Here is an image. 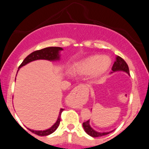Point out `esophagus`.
I'll list each match as a JSON object with an SVG mask.
<instances>
[{
  "label": "esophagus",
  "mask_w": 149,
  "mask_h": 149,
  "mask_svg": "<svg viewBox=\"0 0 149 149\" xmlns=\"http://www.w3.org/2000/svg\"><path fill=\"white\" fill-rule=\"evenodd\" d=\"M82 87H83L82 85H81V86H77L74 89H73L72 91L71 92V93L69 94V97H68L69 100V99H71V97H73V96L79 97H80L79 96V92H80L79 90H80V88H82ZM78 102V101H77V102H75V103H76V102Z\"/></svg>",
  "instance_id": "esophagus-1"
}]
</instances>
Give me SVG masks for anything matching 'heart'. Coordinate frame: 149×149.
<instances>
[{
	"mask_svg": "<svg viewBox=\"0 0 149 149\" xmlns=\"http://www.w3.org/2000/svg\"><path fill=\"white\" fill-rule=\"evenodd\" d=\"M110 64L111 60L106 56H92L77 64L76 71L85 74L92 72L95 76H99L107 71Z\"/></svg>",
	"mask_w": 149,
	"mask_h": 149,
	"instance_id": "heart-1",
	"label": "heart"
}]
</instances>
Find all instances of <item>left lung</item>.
<instances>
[{
	"instance_id": "8db88e82",
	"label": "left lung",
	"mask_w": 149,
	"mask_h": 149,
	"mask_svg": "<svg viewBox=\"0 0 149 149\" xmlns=\"http://www.w3.org/2000/svg\"><path fill=\"white\" fill-rule=\"evenodd\" d=\"M111 69L113 72H115V71H123L130 75V71H129L128 65L127 64V63L125 62V61L123 58L119 57V56H118V57H116V61L114 62L113 65ZM83 128H84L85 132H86L88 134L90 135V136H92V137L102 136H104V135H107L108 134H109L110 132H98L92 129L90 125V120H87L86 122L83 123Z\"/></svg>"
}]
</instances>
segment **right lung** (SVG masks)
I'll return each mask as SVG.
<instances>
[{"label":"right lung","mask_w":149,"mask_h":149,"mask_svg":"<svg viewBox=\"0 0 149 149\" xmlns=\"http://www.w3.org/2000/svg\"><path fill=\"white\" fill-rule=\"evenodd\" d=\"M62 49H63L61 48V47H45V48L41 49H39V50L34 51V52L31 53L30 54H29V55L24 59V61H22V64H20L19 67H22V66H24V65L31 62V61L37 60V59H47V60L50 61L57 60V59H59V51L62 50ZM63 111H64V109H61L57 122L53 125L49 129H47L46 130L43 131H36L32 130L30 129L29 130L31 132L34 133V134L38 135V136H47V135L52 134V133L54 132L57 129V127H59V123H60L61 121V115Z\"/></svg>","instance_id":"1"}]
</instances>
